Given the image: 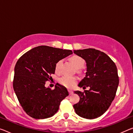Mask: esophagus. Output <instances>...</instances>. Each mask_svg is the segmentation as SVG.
Returning <instances> with one entry per match:
<instances>
[{"instance_id": "obj_1", "label": "esophagus", "mask_w": 133, "mask_h": 133, "mask_svg": "<svg viewBox=\"0 0 133 133\" xmlns=\"http://www.w3.org/2000/svg\"><path fill=\"white\" fill-rule=\"evenodd\" d=\"M68 92H69V95H72L73 93H74L72 91H71V90H68Z\"/></svg>"}]
</instances>
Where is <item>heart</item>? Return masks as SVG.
Returning a JSON list of instances; mask_svg holds the SVG:
<instances>
[{
	"label": "heart",
	"instance_id": "1",
	"mask_svg": "<svg viewBox=\"0 0 133 133\" xmlns=\"http://www.w3.org/2000/svg\"><path fill=\"white\" fill-rule=\"evenodd\" d=\"M69 59L74 66H75V68L77 69L81 68L85 64V61L84 60V59L81 58V56H78V55H73V56L69 58ZM61 64H62V61L61 60L59 61L55 65V71H56V72H59ZM59 81V83L61 85H64V86L67 88H71L77 83V78L75 77H69L65 75V76L61 78Z\"/></svg>",
	"mask_w": 133,
	"mask_h": 133
}]
</instances>
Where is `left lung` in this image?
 <instances>
[{"label": "left lung", "mask_w": 133, "mask_h": 133, "mask_svg": "<svg viewBox=\"0 0 133 133\" xmlns=\"http://www.w3.org/2000/svg\"><path fill=\"white\" fill-rule=\"evenodd\" d=\"M74 53L86 62L85 77L78 86L90 89L74 91L79 96V101L73 107L81 117L95 119L107 111L115 97L119 84L117 68L107 54L95 49L74 50Z\"/></svg>", "instance_id": "left-lung-1"}]
</instances>
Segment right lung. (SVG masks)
<instances>
[{
    "instance_id": "1",
    "label": "right lung",
    "mask_w": 133,
    "mask_h": 133,
    "mask_svg": "<svg viewBox=\"0 0 133 133\" xmlns=\"http://www.w3.org/2000/svg\"><path fill=\"white\" fill-rule=\"evenodd\" d=\"M72 54L48 46L32 49L20 57L14 69L13 87L22 109L35 119H45L58 112L60 103L69 95L66 88L57 83L54 90L46 87L52 79L55 65Z\"/></svg>"
}]
</instances>
